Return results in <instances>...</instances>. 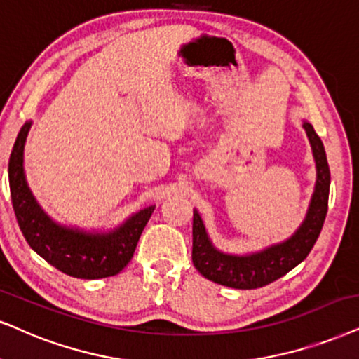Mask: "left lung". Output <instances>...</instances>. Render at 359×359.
<instances>
[{"mask_svg":"<svg viewBox=\"0 0 359 359\" xmlns=\"http://www.w3.org/2000/svg\"><path fill=\"white\" fill-rule=\"evenodd\" d=\"M303 127L310 139L313 157H315L316 184L300 229L288 240L271 245L262 252L250 253V255H229L213 247L201 215L197 210H194L192 262L195 269L207 280L237 290L260 288L287 275L311 252L313 245L323 229L326 212H328L330 167L323 142L318 134L315 133L310 122L303 121Z\"/></svg>","mask_w":359,"mask_h":359,"instance_id":"8db88e82","label":"left lung"}]
</instances>
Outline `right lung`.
Returning <instances> with one entry per match:
<instances>
[{
    "label": "right lung",
    "mask_w": 359,
    "mask_h": 359,
    "mask_svg": "<svg viewBox=\"0 0 359 359\" xmlns=\"http://www.w3.org/2000/svg\"><path fill=\"white\" fill-rule=\"evenodd\" d=\"M29 129L31 121L21 127L8 165L13 208L26 242L49 265L74 278L96 280L117 275L133 258L140 233L156 207L134 213L107 233L57 225L39 207L26 184L22 152Z\"/></svg>",
    "instance_id": "right-lung-1"
}]
</instances>
